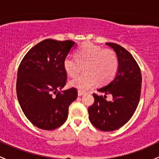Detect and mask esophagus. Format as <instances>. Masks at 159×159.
<instances>
[{"label": "esophagus", "mask_w": 159, "mask_h": 159, "mask_svg": "<svg viewBox=\"0 0 159 159\" xmlns=\"http://www.w3.org/2000/svg\"><path fill=\"white\" fill-rule=\"evenodd\" d=\"M84 93H85V92H84V91H81V90H78V96H83V95Z\"/></svg>", "instance_id": "34e87169"}]
</instances>
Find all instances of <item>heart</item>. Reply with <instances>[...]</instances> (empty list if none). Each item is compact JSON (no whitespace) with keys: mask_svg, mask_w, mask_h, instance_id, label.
<instances>
[{"mask_svg":"<svg viewBox=\"0 0 159 159\" xmlns=\"http://www.w3.org/2000/svg\"><path fill=\"white\" fill-rule=\"evenodd\" d=\"M63 69L69 77L75 78L84 66L85 73L69 83L80 90H87L98 84L112 79L118 69V59L114 51L102 49L91 43H86L78 50L76 58L67 55L63 60Z\"/></svg>","mask_w":159,"mask_h":159,"instance_id":"obj_1","label":"heart"}]
</instances>
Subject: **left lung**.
Listing matches in <instances>:
<instances>
[{
  "label": "left lung",
  "instance_id": "8db88e82",
  "mask_svg": "<svg viewBox=\"0 0 159 159\" xmlns=\"http://www.w3.org/2000/svg\"><path fill=\"white\" fill-rule=\"evenodd\" d=\"M116 52L118 69L112 81L98 90L112 95V101L106 96L93 94L94 103L89 107V119L96 129L111 132L120 129L131 119L139 103L142 76L140 69L132 54L116 43H107Z\"/></svg>",
  "mask_w": 159,
  "mask_h": 159
}]
</instances>
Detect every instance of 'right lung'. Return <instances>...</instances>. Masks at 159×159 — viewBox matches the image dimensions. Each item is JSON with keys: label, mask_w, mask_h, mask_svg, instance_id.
<instances>
[{"label": "right lung", "mask_w": 159, "mask_h": 159, "mask_svg": "<svg viewBox=\"0 0 159 159\" xmlns=\"http://www.w3.org/2000/svg\"><path fill=\"white\" fill-rule=\"evenodd\" d=\"M76 46L71 40L45 39L25 54L17 74L16 93L26 117L36 127L53 130L65 123L69 106L77 98L66 82L63 60Z\"/></svg>", "instance_id": "1"}]
</instances>
